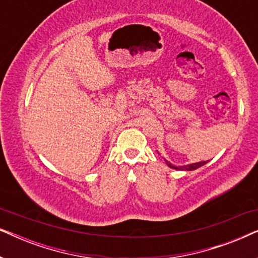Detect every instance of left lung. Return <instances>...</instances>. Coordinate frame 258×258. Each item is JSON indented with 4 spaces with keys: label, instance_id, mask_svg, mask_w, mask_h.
I'll return each mask as SVG.
<instances>
[{
    "label": "left lung",
    "instance_id": "obj_1",
    "mask_svg": "<svg viewBox=\"0 0 258 258\" xmlns=\"http://www.w3.org/2000/svg\"><path fill=\"white\" fill-rule=\"evenodd\" d=\"M165 163H167L169 167L172 168V169H177V170H195V169L202 167V165H204L206 163H208L207 161L204 162H199V163H194V164H189V165H184V167H175V165H172L171 163H169L168 161H165Z\"/></svg>",
    "mask_w": 258,
    "mask_h": 258
}]
</instances>
